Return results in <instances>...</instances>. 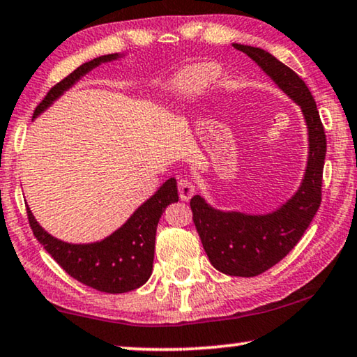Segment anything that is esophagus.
<instances>
[{"instance_id":"obj_1","label":"esophagus","mask_w":357,"mask_h":357,"mask_svg":"<svg viewBox=\"0 0 357 357\" xmlns=\"http://www.w3.org/2000/svg\"><path fill=\"white\" fill-rule=\"evenodd\" d=\"M178 192H179L181 200L188 202L190 197L194 195V192H195V185H194L192 181L179 179L178 181Z\"/></svg>"}]
</instances>
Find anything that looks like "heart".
<instances>
[{"instance_id": "1", "label": "heart", "mask_w": 357, "mask_h": 357, "mask_svg": "<svg viewBox=\"0 0 357 357\" xmlns=\"http://www.w3.org/2000/svg\"><path fill=\"white\" fill-rule=\"evenodd\" d=\"M220 70L213 63H202L183 72L176 79V88L184 94V99H192L206 86L216 82Z\"/></svg>"}]
</instances>
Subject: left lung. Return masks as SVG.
I'll return each mask as SVG.
<instances>
[{"instance_id":"1","label":"left lung","mask_w":357,"mask_h":357,"mask_svg":"<svg viewBox=\"0 0 357 357\" xmlns=\"http://www.w3.org/2000/svg\"><path fill=\"white\" fill-rule=\"evenodd\" d=\"M274 79L300 105L310 135V157L298 192L268 215H245L211 208L200 195L190 199L195 229L210 263L227 275L255 278L278 264L294 248L311 225L322 200V173L327 139L316 100L306 83L261 47L232 45Z\"/></svg>"}]
</instances>
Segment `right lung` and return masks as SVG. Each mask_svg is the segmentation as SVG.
Listing matches in <instances>:
<instances>
[{"label": "right lung", "instance_id": "right-lung-1", "mask_svg": "<svg viewBox=\"0 0 357 357\" xmlns=\"http://www.w3.org/2000/svg\"><path fill=\"white\" fill-rule=\"evenodd\" d=\"M119 54H107L84 62L70 75L56 83L33 112V119L46 110L59 96L99 63L114 61ZM176 179L169 178L160 189L132 213L120 229L104 241L73 245L52 237L36 222L26 206L33 236L56 263L82 284L105 294H125L144 285L152 274L157 225L165 208L178 202Z\"/></svg>", "mask_w": 357, "mask_h": 357}]
</instances>
